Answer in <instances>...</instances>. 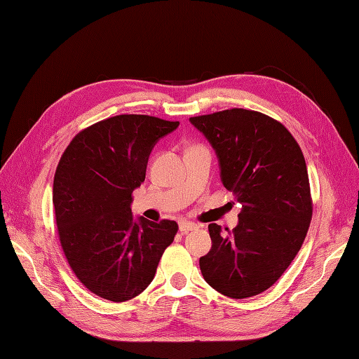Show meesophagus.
<instances>
[{"label":"esophagus","instance_id":"esophagus-1","mask_svg":"<svg viewBox=\"0 0 359 359\" xmlns=\"http://www.w3.org/2000/svg\"><path fill=\"white\" fill-rule=\"evenodd\" d=\"M198 224L196 223H191V222H187V220H182V222H180V231H181V233H187V232H190V231H194V229H198Z\"/></svg>","mask_w":359,"mask_h":359}]
</instances>
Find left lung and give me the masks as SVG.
Listing matches in <instances>:
<instances>
[{"label":"left lung","mask_w":359,"mask_h":359,"mask_svg":"<svg viewBox=\"0 0 359 359\" xmlns=\"http://www.w3.org/2000/svg\"><path fill=\"white\" fill-rule=\"evenodd\" d=\"M190 123L215 149L223 186L243 205L232 232L208 226L212 247L199 259L202 276L224 297L259 295L292 264L311 222L302 151L283 124L256 111L233 107Z\"/></svg>","instance_id":"obj_1"}]
</instances>
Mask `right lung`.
<instances>
[{
	"instance_id": "right-lung-1",
	"label": "right lung",
	"mask_w": 359,
	"mask_h": 359,
	"mask_svg": "<svg viewBox=\"0 0 359 359\" xmlns=\"http://www.w3.org/2000/svg\"><path fill=\"white\" fill-rule=\"evenodd\" d=\"M180 126L149 115H116L83 128L53 178L58 236L76 277L97 297L124 302L153 281L173 220L133 219L132 193L145 181L157 140Z\"/></svg>"
}]
</instances>
